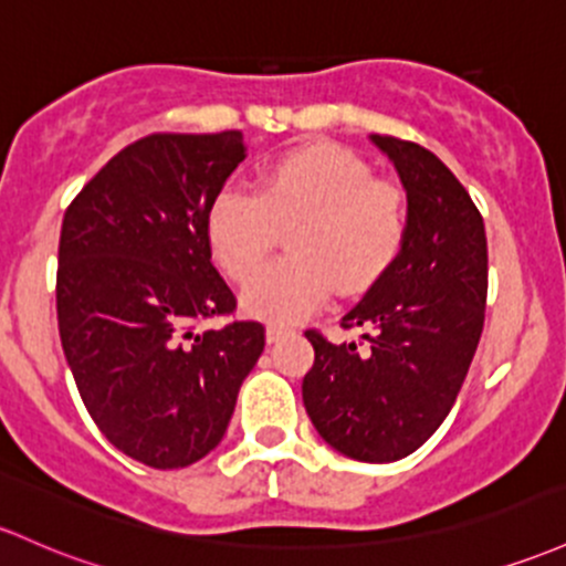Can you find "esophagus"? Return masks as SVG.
<instances>
[{"instance_id":"1","label":"esophagus","mask_w":566,"mask_h":566,"mask_svg":"<svg viewBox=\"0 0 566 566\" xmlns=\"http://www.w3.org/2000/svg\"><path fill=\"white\" fill-rule=\"evenodd\" d=\"M290 333H293V327H287V325H276V322H271V325L265 327V338H269V344H276V340L287 338Z\"/></svg>"}]
</instances>
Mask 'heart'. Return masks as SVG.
I'll return each mask as SVG.
<instances>
[{"label": "heart", "instance_id": "b5f03b06", "mask_svg": "<svg viewBox=\"0 0 566 566\" xmlns=\"http://www.w3.org/2000/svg\"><path fill=\"white\" fill-rule=\"evenodd\" d=\"M293 224L294 258L259 272L277 228ZM207 228L233 279L259 272L247 282L244 306L263 319L297 322L327 301L333 279L344 293H365L392 269L406 247L408 198L346 147L306 145L271 160L258 192L222 190Z\"/></svg>", "mask_w": 566, "mask_h": 566}]
</instances>
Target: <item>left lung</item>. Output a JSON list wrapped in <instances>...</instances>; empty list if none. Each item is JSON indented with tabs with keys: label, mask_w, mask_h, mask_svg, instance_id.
<instances>
[{
	"label": "left lung",
	"mask_w": 566,
	"mask_h": 566,
	"mask_svg": "<svg viewBox=\"0 0 566 566\" xmlns=\"http://www.w3.org/2000/svg\"><path fill=\"white\" fill-rule=\"evenodd\" d=\"M370 139L406 188V247L340 319L368 331L359 344L306 331L314 365L303 406L335 451L395 462L443 424L462 389L483 331L489 254L481 212L438 155L395 136Z\"/></svg>",
	"instance_id": "left-lung-1"
}]
</instances>
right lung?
<instances>
[{
    "label": "right lung",
    "mask_w": 566,
    "mask_h": 566,
    "mask_svg": "<svg viewBox=\"0 0 566 566\" xmlns=\"http://www.w3.org/2000/svg\"><path fill=\"white\" fill-rule=\"evenodd\" d=\"M247 158L239 132L150 134L77 192L61 226L55 312L66 363L104 438L155 470L222 440L265 327L231 319L209 209Z\"/></svg>",
    "instance_id": "1"
}]
</instances>
